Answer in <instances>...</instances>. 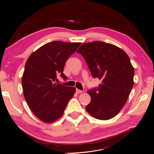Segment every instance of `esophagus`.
Listing matches in <instances>:
<instances>
[{
  "label": "esophagus",
  "mask_w": 154,
  "mask_h": 154,
  "mask_svg": "<svg viewBox=\"0 0 154 154\" xmlns=\"http://www.w3.org/2000/svg\"><path fill=\"white\" fill-rule=\"evenodd\" d=\"M76 92V93H78V94H81V93L83 92V91H81L80 89H78V88H77Z\"/></svg>",
  "instance_id": "esophagus-1"
}]
</instances>
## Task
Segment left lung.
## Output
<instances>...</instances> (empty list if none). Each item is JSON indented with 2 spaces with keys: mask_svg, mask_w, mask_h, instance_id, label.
<instances>
[{
  "mask_svg": "<svg viewBox=\"0 0 154 154\" xmlns=\"http://www.w3.org/2000/svg\"><path fill=\"white\" fill-rule=\"evenodd\" d=\"M85 58L92 76L101 80L86 110L100 120L113 118L127 103L134 86V69L125 51L113 44L95 41L83 44L77 51Z\"/></svg>",
  "mask_w": 154,
  "mask_h": 154,
  "instance_id": "obj_1",
  "label": "left lung"
}]
</instances>
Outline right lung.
Instances as JSON below:
<instances>
[{
  "instance_id": "1",
  "label": "right lung",
  "mask_w": 154,
  "mask_h": 154,
  "mask_svg": "<svg viewBox=\"0 0 154 154\" xmlns=\"http://www.w3.org/2000/svg\"><path fill=\"white\" fill-rule=\"evenodd\" d=\"M81 44L51 42L27 60L22 77L23 93L32 113L42 122L51 123L58 119L75 93V87L55 82L58 75L67 78L63 73L65 63Z\"/></svg>"
}]
</instances>
